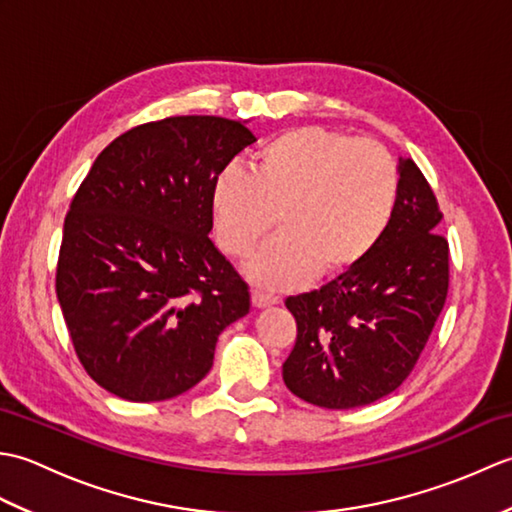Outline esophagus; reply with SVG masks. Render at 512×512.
I'll use <instances>...</instances> for the list:
<instances>
[{
  "mask_svg": "<svg viewBox=\"0 0 512 512\" xmlns=\"http://www.w3.org/2000/svg\"><path fill=\"white\" fill-rule=\"evenodd\" d=\"M279 303V297L275 295H266L262 290H253V306L255 308H268V306H275Z\"/></svg>",
  "mask_w": 512,
  "mask_h": 512,
  "instance_id": "34e87169",
  "label": "esophagus"
}]
</instances>
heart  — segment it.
Masks as SVG:
<instances>
[{"label":"heart","instance_id":"obj_1","mask_svg":"<svg viewBox=\"0 0 512 512\" xmlns=\"http://www.w3.org/2000/svg\"><path fill=\"white\" fill-rule=\"evenodd\" d=\"M394 156L376 140L323 127L286 129L250 156V171L226 167L211 189L217 244L246 259L275 224L281 233L248 268L266 288H290L314 270L356 268L385 235L398 202Z\"/></svg>","mask_w":512,"mask_h":512}]
</instances>
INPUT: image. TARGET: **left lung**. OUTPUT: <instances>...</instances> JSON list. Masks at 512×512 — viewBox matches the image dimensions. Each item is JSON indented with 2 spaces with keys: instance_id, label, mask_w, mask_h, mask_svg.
Wrapping results in <instances>:
<instances>
[{
  "instance_id": "1",
  "label": "left lung",
  "mask_w": 512,
  "mask_h": 512,
  "mask_svg": "<svg viewBox=\"0 0 512 512\" xmlns=\"http://www.w3.org/2000/svg\"><path fill=\"white\" fill-rule=\"evenodd\" d=\"M400 189L385 235L361 264L319 290L286 299L297 341L284 383L323 409L363 407L402 385L449 292L440 206L416 162L400 158Z\"/></svg>"
}]
</instances>
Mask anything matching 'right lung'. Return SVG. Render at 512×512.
Returning a JSON list of instances; mask_svg holds the SVG:
<instances>
[{
  "mask_svg": "<svg viewBox=\"0 0 512 512\" xmlns=\"http://www.w3.org/2000/svg\"><path fill=\"white\" fill-rule=\"evenodd\" d=\"M250 143L239 121L162 118L112 140L74 193L57 299L81 365L110 394H184L248 314V284L209 233L213 180Z\"/></svg>",
  "mask_w": 512,
  "mask_h": 512,
  "instance_id": "1",
  "label": "right lung"
}]
</instances>
